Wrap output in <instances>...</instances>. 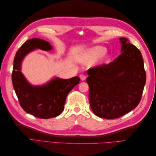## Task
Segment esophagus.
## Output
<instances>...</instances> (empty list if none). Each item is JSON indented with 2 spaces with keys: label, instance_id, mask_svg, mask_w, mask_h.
<instances>
[{
  "label": "esophagus",
  "instance_id": "1",
  "mask_svg": "<svg viewBox=\"0 0 156 156\" xmlns=\"http://www.w3.org/2000/svg\"><path fill=\"white\" fill-rule=\"evenodd\" d=\"M80 79H81V81H84L86 79V76L83 74L80 75Z\"/></svg>",
  "mask_w": 156,
  "mask_h": 156
}]
</instances>
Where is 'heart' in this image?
I'll list each match as a JSON object with an SVG mask.
<instances>
[{"mask_svg":"<svg viewBox=\"0 0 156 156\" xmlns=\"http://www.w3.org/2000/svg\"><path fill=\"white\" fill-rule=\"evenodd\" d=\"M105 52V49L104 48H103V47H95V48L91 49L88 52V53L87 55V59L88 61H90V62H92V61L100 57V58H99V61H100V62H102V61L105 58V55H102Z\"/></svg>","mask_w":156,"mask_h":156,"instance_id":"1","label":"heart"}]
</instances>
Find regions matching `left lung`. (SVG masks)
Wrapping results in <instances>:
<instances>
[{
	"label": "left lung",
	"instance_id": "8db88e82",
	"mask_svg": "<svg viewBox=\"0 0 156 156\" xmlns=\"http://www.w3.org/2000/svg\"><path fill=\"white\" fill-rule=\"evenodd\" d=\"M121 54L113 62L87 70L89 101L96 116L118 119L139 105L146 83L143 56L126 37L119 39Z\"/></svg>",
	"mask_w": 156,
	"mask_h": 156
}]
</instances>
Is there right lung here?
<instances>
[{"label":"right lung","instance_id":"right-lung-1","mask_svg":"<svg viewBox=\"0 0 156 156\" xmlns=\"http://www.w3.org/2000/svg\"><path fill=\"white\" fill-rule=\"evenodd\" d=\"M52 48L49 42L44 40H27L17 51L12 75L13 86L23 109L43 119L56 117L62 112L68 93L80 81L79 77L68 79L56 77L45 85L34 87L27 81L21 72L23 59L35 49L49 51Z\"/></svg>","mask_w":156,"mask_h":156}]
</instances>
